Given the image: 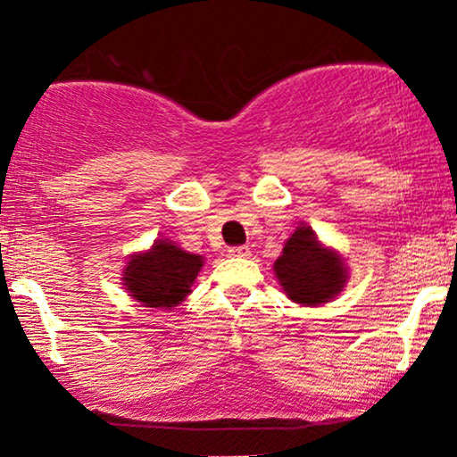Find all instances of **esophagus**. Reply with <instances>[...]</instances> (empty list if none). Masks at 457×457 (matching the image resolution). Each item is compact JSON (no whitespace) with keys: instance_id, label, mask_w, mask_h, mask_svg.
Masks as SVG:
<instances>
[{"instance_id":"obj_1","label":"esophagus","mask_w":457,"mask_h":457,"mask_svg":"<svg viewBox=\"0 0 457 457\" xmlns=\"http://www.w3.org/2000/svg\"><path fill=\"white\" fill-rule=\"evenodd\" d=\"M228 255L230 258H247V255H252V252H249L247 245H237L228 247Z\"/></svg>"}]
</instances>
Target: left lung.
Masks as SVG:
<instances>
[{
  "mask_svg": "<svg viewBox=\"0 0 457 457\" xmlns=\"http://www.w3.org/2000/svg\"><path fill=\"white\" fill-rule=\"evenodd\" d=\"M287 297L302 305H320L335 299L347 283V266L341 253L324 247L310 227H297L274 262Z\"/></svg>",
  "mask_w": 457,
  "mask_h": 457,
  "instance_id": "8db88e82",
  "label": "left lung"
}]
</instances>
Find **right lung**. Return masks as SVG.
<instances>
[{
    "instance_id": "1",
    "label": "right lung",
    "mask_w": 457,
    "mask_h": 457,
    "mask_svg": "<svg viewBox=\"0 0 457 457\" xmlns=\"http://www.w3.org/2000/svg\"><path fill=\"white\" fill-rule=\"evenodd\" d=\"M202 266V255L185 252L168 239H158L147 252L130 255L122 285L145 308L170 310L189 295Z\"/></svg>"
}]
</instances>
